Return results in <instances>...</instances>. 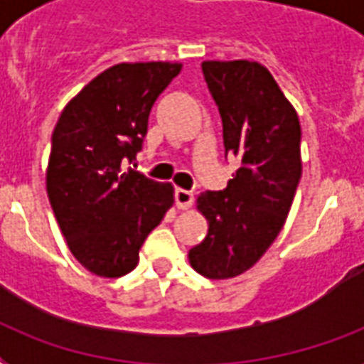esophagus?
<instances>
[{
    "label": "esophagus",
    "mask_w": 364,
    "mask_h": 364,
    "mask_svg": "<svg viewBox=\"0 0 364 364\" xmlns=\"http://www.w3.org/2000/svg\"><path fill=\"white\" fill-rule=\"evenodd\" d=\"M173 196H176V205L177 208H181V210H188L194 202L193 193H191V191H185V188H176Z\"/></svg>",
    "instance_id": "obj_1"
}]
</instances>
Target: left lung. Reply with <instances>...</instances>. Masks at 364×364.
Wrapping results in <instances>:
<instances>
[{
    "label": "left lung",
    "instance_id": "left-lung-1",
    "mask_svg": "<svg viewBox=\"0 0 364 364\" xmlns=\"http://www.w3.org/2000/svg\"><path fill=\"white\" fill-rule=\"evenodd\" d=\"M202 73L219 107L225 156H238L240 168L227 188L198 196L210 228L188 259L204 277L228 279L266 253L287 219L302 176L300 122L264 65L202 62Z\"/></svg>",
    "mask_w": 364,
    "mask_h": 364
}]
</instances>
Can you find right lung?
I'll use <instances>...</instances> for the list:
<instances>
[{
	"mask_svg": "<svg viewBox=\"0 0 364 364\" xmlns=\"http://www.w3.org/2000/svg\"><path fill=\"white\" fill-rule=\"evenodd\" d=\"M181 64L113 65L62 111L53 132L47 193L65 242L88 272L121 277L173 204V188L130 168L149 113Z\"/></svg>",
	"mask_w": 364,
	"mask_h": 364,
	"instance_id": "obj_1",
	"label": "right lung"
}]
</instances>
